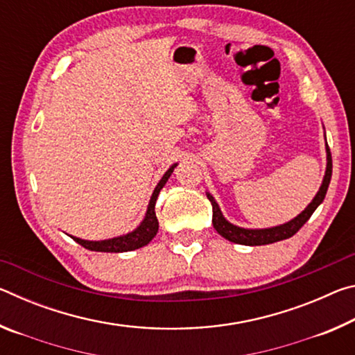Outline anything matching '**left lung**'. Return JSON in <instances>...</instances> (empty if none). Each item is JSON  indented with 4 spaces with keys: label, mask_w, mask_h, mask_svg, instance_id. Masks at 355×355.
Returning <instances> with one entry per match:
<instances>
[{
    "label": "left lung",
    "mask_w": 355,
    "mask_h": 355,
    "mask_svg": "<svg viewBox=\"0 0 355 355\" xmlns=\"http://www.w3.org/2000/svg\"><path fill=\"white\" fill-rule=\"evenodd\" d=\"M324 137H326V135H324ZM326 159H327L326 172H324L322 183L320 186V189H318L316 196L313 197V200H311L307 205V208H305L302 213H299L296 218L285 222V224H280L275 227L244 228V227L232 224L230 220H227L224 218V214H222L214 197L209 194V192H207L208 200L211 202V207H213V227L216 228V232H218L220 236L228 239V241L243 244V245H264V244H272V243L282 241V239L291 238L294 233H297L299 228L310 219V216L315 213V209L321 205L324 197H326L330 178H332V155H330L327 142H326Z\"/></svg>",
    "instance_id": "8db88e82"
}]
</instances>
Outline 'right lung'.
<instances>
[{
    "mask_svg": "<svg viewBox=\"0 0 355 355\" xmlns=\"http://www.w3.org/2000/svg\"><path fill=\"white\" fill-rule=\"evenodd\" d=\"M177 166L178 163L172 164L169 169L166 171L163 178L159 180V183L156 184L153 194L150 197L146 216H144L141 224L137 225L135 230H131L120 236L101 239V241H89V239H81L71 235L70 236L73 238L78 244H81L83 248L94 252H114V254H119V252H130V250H136L139 248H144V245H147L156 236V233H158V219H156V213H155L156 199H158L159 191L164 188V184L167 183V180H169L173 169H175Z\"/></svg>",
    "mask_w": 355,
    "mask_h": 355,
    "instance_id": "1",
    "label": "right lung"
}]
</instances>
